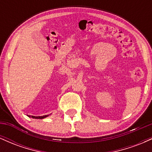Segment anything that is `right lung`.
Wrapping results in <instances>:
<instances>
[{"instance_id":"obj_1","label":"right lung","mask_w":152,"mask_h":152,"mask_svg":"<svg viewBox=\"0 0 152 152\" xmlns=\"http://www.w3.org/2000/svg\"><path fill=\"white\" fill-rule=\"evenodd\" d=\"M29 117H31L33 118H40V119H42V118H44L48 116V115H45V116H28Z\"/></svg>"}]
</instances>
